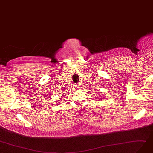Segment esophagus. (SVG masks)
I'll use <instances>...</instances> for the list:
<instances>
[{
  "label": "esophagus",
  "instance_id": "1",
  "mask_svg": "<svg viewBox=\"0 0 153 153\" xmlns=\"http://www.w3.org/2000/svg\"><path fill=\"white\" fill-rule=\"evenodd\" d=\"M75 89H79V87H78V85H75Z\"/></svg>",
  "mask_w": 153,
  "mask_h": 153
}]
</instances>
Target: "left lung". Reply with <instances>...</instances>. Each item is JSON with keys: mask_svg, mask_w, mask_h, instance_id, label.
Returning a JSON list of instances; mask_svg holds the SVG:
<instances>
[{"mask_svg": "<svg viewBox=\"0 0 153 153\" xmlns=\"http://www.w3.org/2000/svg\"><path fill=\"white\" fill-rule=\"evenodd\" d=\"M100 98V99H101V100H102V98Z\"/></svg>", "mask_w": 153, "mask_h": 153, "instance_id": "obj_1", "label": "left lung"}]
</instances>
